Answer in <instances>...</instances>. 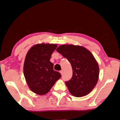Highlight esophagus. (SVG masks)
Here are the masks:
<instances>
[{
  "label": "esophagus",
  "instance_id": "esophagus-1",
  "mask_svg": "<svg viewBox=\"0 0 120 120\" xmlns=\"http://www.w3.org/2000/svg\"><path fill=\"white\" fill-rule=\"evenodd\" d=\"M60 73L61 74V75H63V72H64V71H63V70H61V71H60Z\"/></svg>",
  "mask_w": 120,
  "mask_h": 120
}]
</instances>
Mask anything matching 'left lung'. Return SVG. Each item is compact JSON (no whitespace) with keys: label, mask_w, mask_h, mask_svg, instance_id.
I'll use <instances>...</instances> for the list:
<instances>
[{"label":"left lung","mask_w":120,"mask_h":120,"mask_svg":"<svg viewBox=\"0 0 120 120\" xmlns=\"http://www.w3.org/2000/svg\"><path fill=\"white\" fill-rule=\"evenodd\" d=\"M56 51L71 64L72 77L65 82L70 93L76 97L89 94L99 79V66L94 55L86 48L78 45H62Z\"/></svg>","instance_id":"obj_1"}]
</instances>
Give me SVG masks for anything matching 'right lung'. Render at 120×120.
Instances as JSON below:
<instances>
[{
  "mask_svg": "<svg viewBox=\"0 0 120 120\" xmlns=\"http://www.w3.org/2000/svg\"><path fill=\"white\" fill-rule=\"evenodd\" d=\"M56 44H38L28 50L25 56L23 73L29 88L39 95L48 93L61 77L53 70L50 59L57 47Z\"/></svg>",
  "mask_w": 120,
  "mask_h": 120,
  "instance_id": "add662e5",
  "label": "right lung"
}]
</instances>
